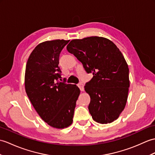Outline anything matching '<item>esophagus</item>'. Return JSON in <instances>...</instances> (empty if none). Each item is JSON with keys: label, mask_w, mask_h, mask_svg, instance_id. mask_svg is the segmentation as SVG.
Wrapping results in <instances>:
<instances>
[{"label": "esophagus", "mask_w": 155, "mask_h": 155, "mask_svg": "<svg viewBox=\"0 0 155 155\" xmlns=\"http://www.w3.org/2000/svg\"><path fill=\"white\" fill-rule=\"evenodd\" d=\"M78 88H80L81 91H84V84H83V83L80 82V83L78 84Z\"/></svg>", "instance_id": "34e87169"}]
</instances>
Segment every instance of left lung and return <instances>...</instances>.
Wrapping results in <instances>:
<instances>
[{
	"instance_id": "8db88e82",
	"label": "left lung",
	"mask_w": 155,
	"mask_h": 155,
	"mask_svg": "<svg viewBox=\"0 0 155 155\" xmlns=\"http://www.w3.org/2000/svg\"><path fill=\"white\" fill-rule=\"evenodd\" d=\"M93 77L84 86L91 96L88 110L98 123H111L118 118L127 102L129 68L124 55L112 41L92 36L73 39L67 46Z\"/></svg>"
}]
</instances>
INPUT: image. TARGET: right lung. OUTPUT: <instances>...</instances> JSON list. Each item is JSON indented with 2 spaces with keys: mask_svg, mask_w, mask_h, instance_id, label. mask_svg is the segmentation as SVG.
<instances>
[{
  "mask_svg": "<svg viewBox=\"0 0 155 155\" xmlns=\"http://www.w3.org/2000/svg\"><path fill=\"white\" fill-rule=\"evenodd\" d=\"M69 40L56 39L35 47L27 61L25 73L26 94L39 116L57 129L73 123L80 89L62 81L59 55Z\"/></svg>",
  "mask_w": 155,
  "mask_h": 155,
  "instance_id": "add662e5",
  "label": "right lung"
}]
</instances>
